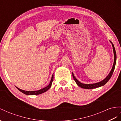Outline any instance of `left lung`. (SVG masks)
Masks as SVG:
<instances>
[{
	"mask_svg": "<svg viewBox=\"0 0 121 121\" xmlns=\"http://www.w3.org/2000/svg\"><path fill=\"white\" fill-rule=\"evenodd\" d=\"M110 42L112 43V45L113 47V52H114V63H113V65L112 66V69L111 70L110 73H109V75L107 76V77L105 78L104 80H103V81H102L100 82H98L97 83H95V84H83V83H81V82H80L78 80H77L75 77L74 76L73 73H72L73 74V77L75 80V82H76V83L77 84L78 86H79L80 87L83 88H85V89H93V88H97L99 87H100V86H103L106 83L109 81V80L110 79V78L111 77L112 75V73H113V71L114 69V68H115V66H116V59H117V55H116V50L115 48H114V46L113 45V44H112V42Z\"/></svg>",
	"mask_w": 121,
	"mask_h": 121,
	"instance_id": "obj_1",
	"label": "left lung"
}]
</instances>
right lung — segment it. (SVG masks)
I'll use <instances>...</instances> for the list:
<instances>
[{
    "label": "right lung",
    "instance_id": "right-lung-1",
    "mask_svg": "<svg viewBox=\"0 0 121 121\" xmlns=\"http://www.w3.org/2000/svg\"><path fill=\"white\" fill-rule=\"evenodd\" d=\"M53 79H54V76H53V75H52V77L50 83H49V85L48 86H46V87L43 88H42L41 89H40V90H39V91H23V90H22V89H20L19 88H18L17 87H16V88L19 91H20L21 92H22V93H23V94H26V95H39V94H42V93L46 91H48V89H49V88H51V86H52V81H53Z\"/></svg>",
    "mask_w": 121,
    "mask_h": 121
}]
</instances>
